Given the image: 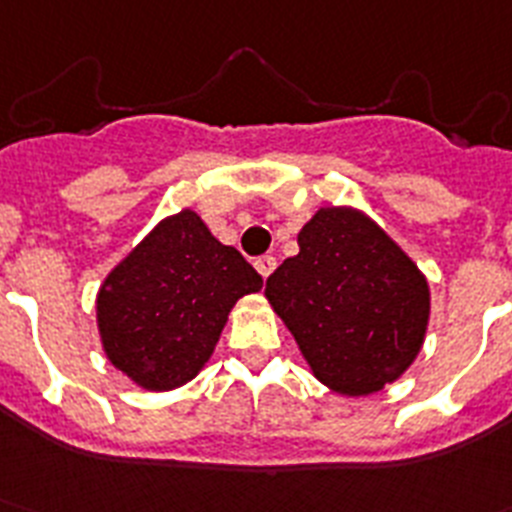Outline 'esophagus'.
<instances>
[{
  "label": "esophagus",
  "instance_id": "esophagus-1",
  "mask_svg": "<svg viewBox=\"0 0 512 512\" xmlns=\"http://www.w3.org/2000/svg\"><path fill=\"white\" fill-rule=\"evenodd\" d=\"M255 268H257V273H260L262 278H265V281H268V275L273 273V270H275V257H273V255H262V257H257V260H255Z\"/></svg>",
  "mask_w": 512,
  "mask_h": 512
}]
</instances>
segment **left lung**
Masks as SVG:
<instances>
[{"label":"left lung","instance_id":"8db88e82","mask_svg":"<svg viewBox=\"0 0 512 512\" xmlns=\"http://www.w3.org/2000/svg\"><path fill=\"white\" fill-rule=\"evenodd\" d=\"M311 373L342 397L397 381L420 353L430 288L412 257L350 206L319 208L299 231V255L265 283Z\"/></svg>","mask_w":512,"mask_h":512}]
</instances>
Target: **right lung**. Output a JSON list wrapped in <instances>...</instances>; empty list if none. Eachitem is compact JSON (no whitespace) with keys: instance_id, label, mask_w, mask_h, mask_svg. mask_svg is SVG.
Returning a JSON list of instances; mask_svg holds the SVG:
<instances>
[{"instance_id":"right-lung-1","label":"right lung","mask_w":512,"mask_h":512,"mask_svg":"<svg viewBox=\"0 0 512 512\" xmlns=\"http://www.w3.org/2000/svg\"><path fill=\"white\" fill-rule=\"evenodd\" d=\"M260 288L250 262L185 208L159 221L102 281V350L141 389H177L208 363L231 306Z\"/></svg>"}]
</instances>
